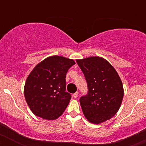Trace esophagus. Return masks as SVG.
<instances>
[{"instance_id": "1", "label": "esophagus", "mask_w": 146, "mask_h": 146, "mask_svg": "<svg viewBox=\"0 0 146 146\" xmlns=\"http://www.w3.org/2000/svg\"><path fill=\"white\" fill-rule=\"evenodd\" d=\"M73 96L74 98H77L78 96V92H76V93H74L73 95Z\"/></svg>"}]
</instances>
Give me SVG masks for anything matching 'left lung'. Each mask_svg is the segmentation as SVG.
Listing matches in <instances>:
<instances>
[{
  "label": "left lung",
  "mask_w": 146,
  "mask_h": 146,
  "mask_svg": "<svg viewBox=\"0 0 146 146\" xmlns=\"http://www.w3.org/2000/svg\"><path fill=\"white\" fill-rule=\"evenodd\" d=\"M88 84V92L80 98L82 112L93 123L112 118L123 97L122 82L117 70L104 58L92 56L76 60Z\"/></svg>",
  "instance_id": "1"
}]
</instances>
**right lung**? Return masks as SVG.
<instances>
[{
    "label": "right lung",
    "mask_w": 146,
    "mask_h": 146,
    "mask_svg": "<svg viewBox=\"0 0 146 146\" xmlns=\"http://www.w3.org/2000/svg\"><path fill=\"white\" fill-rule=\"evenodd\" d=\"M76 64L72 59L53 56L38 64L28 76L24 95L36 116L47 120L58 118L71 99L66 90V73Z\"/></svg>",
    "instance_id": "add662e5"
}]
</instances>
